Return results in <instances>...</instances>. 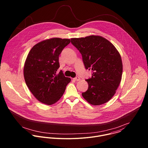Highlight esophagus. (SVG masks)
<instances>
[{"mask_svg":"<svg viewBox=\"0 0 148 148\" xmlns=\"http://www.w3.org/2000/svg\"><path fill=\"white\" fill-rule=\"evenodd\" d=\"M73 80L76 81V82H78V81H80V78L79 77H76L75 78H73Z\"/></svg>","mask_w":148,"mask_h":148,"instance_id":"esophagus-1","label":"esophagus"}]
</instances>
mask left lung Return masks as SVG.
<instances>
[{
    "mask_svg": "<svg viewBox=\"0 0 148 148\" xmlns=\"http://www.w3.org/2000/svg\"><path fill=\"white\" fill-rule=\"evenodd\" d=\"M71 42L81 53L85 69L93 72L91 78L85 80L88 88L82 93L83 97L93 106L105 104L114 96L121 80L120 54L111 42L100 36L72 38Z\"/></svg>",
    "mask_w": 148,
    "mask_h": 148,
    "instance_id": "obj_1",
    "label": "left lung"
}]
</instances>
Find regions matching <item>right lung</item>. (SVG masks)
<instances>
[{"label":"right lung","mask_w":148,"mask_h":148,"mask_svg":"<svg viewBox=\"0 0 148 148\" xmlns=\"http://www.w3.org/2000/svg\"><path fill=\"white\" fill-rule=\"evenodd\" d=\"M71 42L68 39L51 38L35 44L30 50L24 66V77L29 90L40 102L48 106L63 96L71 79L65 77L59 56Z\"/></svg>","instance_id":"add662e5"}]
</instances>
